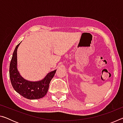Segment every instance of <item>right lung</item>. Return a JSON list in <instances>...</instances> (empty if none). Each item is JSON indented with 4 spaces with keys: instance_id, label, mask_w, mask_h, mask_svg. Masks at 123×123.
<instances>
[{
    "instance_id": "add662e5",
    "label": "right lung",
    "mask_w": 123,
    "mask_h": 123,
    "mask_svg": "<svg viewBox=\"0 0 123 123\" xmlns=\"http://www.w3.org/2000/svg\"><path fill=\"white\" fill-rule=\"evenodd\" d=\"M20 43L17 45L14 49L10 64V78L12 87L17 92L26 99L42 98L46 95L50 82L56 70L50 72L43 80L39 81L31 82L25 80L20 75L17 68V51Z\"/></svg>"
}]
</instances>
